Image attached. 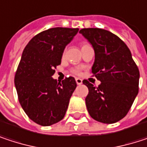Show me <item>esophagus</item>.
<instances>
[{
  "instance_id": "esophagus-1",
  "label": "esophagus",
  "mask_w": 147,
  "mask_h": 147,
  "mask_svg": "<svg viewBox=\"0 0 147 147\" xmlns=\"http://www.w3.org/2000/svg\"><path fill=\"white\" fill-rule=\"evenodd\" d=\"M76 82L77 85H81L82 83V80L81 78H76Z\"/></svg>"
}]
</instances>
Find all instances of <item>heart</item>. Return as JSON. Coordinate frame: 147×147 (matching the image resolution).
<instances>
[{
    "label": "heart",
    "instance_id": "obj_1",
    "mask_svg": "<svg viewBox=\"0 0 147 147\" xmlns=\"http://www.w3.org/2000/svg\"><path fill=\"white\" fill-rule=\"evenodd\" d=\"M85 45H86V43L82 44V47L83 46H85ZM71 72L73 74H75V75H79V74H80V70H79V69H72V70H71Z\"/></svg>",
    "mask_w": 147,
    "mask_h": 147
}]
</instances>
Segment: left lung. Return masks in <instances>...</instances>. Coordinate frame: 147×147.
Returning <instances> with one entry per match:
<instances>
[{"mask_svg":"<svg viewBox=\"0 0 147 147\" xmlns=\"http://www.w3.org/2000/svg\"><path fill=\"white\" fill-rule=\"evenodd\" d=\"M93 46L95 59L92 73L101 82L98 88L87 80L88 88L85 101L92 118L103 123L123 119L139 92L140 71L131 52L117 36L99 28L79 31Z\"/></svg>","mask_w":147,"mask_h":147,"instance_id":"8db88e82","label":"left lung"}]
</instances>
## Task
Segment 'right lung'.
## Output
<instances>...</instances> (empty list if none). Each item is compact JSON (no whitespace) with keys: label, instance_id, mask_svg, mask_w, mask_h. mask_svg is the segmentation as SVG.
<instances>
[{"label":"right lung","instance_id":"1","mask_svg":"<svg viewBox=\"0 0 147 147\" xmlns=\"http://www.w3.org/2000/svg\"><path fill=\"white\" fill-rule=\"evenodd\" d=\"M78 28L56 27L35 36L24 47L14 84L23 110L36 123L50 126L61 121L76 88L72 76L58 82L52 76L60 65L66 45Z\"/></svg>","mask_w":147,"mask_h":147}]
</instances>
